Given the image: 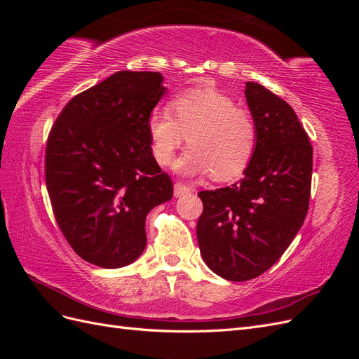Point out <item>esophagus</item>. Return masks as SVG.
I'll return each mask as SVG.
<instances>
[{"label":"esophagus","instance_id":"1","mask_svg":"<svg viewBox=\"0 0 359 359\" xmlns=\"http://www.w3.org/2000/svg\"><path fill=\"white\" fill-rule=\"evenodd\" d=\"M190 191H191V189L184 186V184H181V182H175V186H173V194H175V198H181V196H184V194H187Z\"/></svg>","mask_w":359,"mask_h":359}]
</instances>
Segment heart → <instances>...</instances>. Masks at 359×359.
<instances>
[{
	"instance_id": "1",
	"label": "heart",
	"mask_w": 359,
	"mask_h": 359,
	"mask_svg": "<svg viewBox=\"0 0 359 359\" xmlns=\"http://www.w3.org/2000/svg\"><path fill=\"white\" fill-rule=\"evenodd\" d=\"M168 109L148 118L151 151L158 165L168 166L189 139L190 147L175 163L186 177L211 173L220 181L241 177L253 158L256 127L247 111L217 90H189L173 97Z\"/></svg>"
}]
</instances>
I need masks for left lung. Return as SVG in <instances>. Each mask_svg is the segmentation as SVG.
I'll use <instances>...</instances> for the list:
<instances>
[{"mask_svg":"<svg viewBox=\"0 0 359 359\" xmlns=\"http://www.w3.org/2000/svg\"><path fill=\"white\" fill-rule=\"evenodd\" d=\"M256 148L244 178L199 193L198 243L208 268L229 281L252 280L273 266L309 211L313 148L295 111L256 82L245 83Z\"/></svg>","mask_w":359,"mask_h":359,"instance_id":"8db88e82","label":"left lung"}]
</instances>
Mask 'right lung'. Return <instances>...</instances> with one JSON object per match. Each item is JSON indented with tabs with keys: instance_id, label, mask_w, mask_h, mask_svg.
Returning a JSON list of instances; mask_svg holds the SVG:
<instances>
[{
	"instance_id": "add662e5",
	"label": "right lung",
	"mask_w": 359,
	"mask_h": 359,
	"mask_svg": "<svg viewBox=\"0 0 359 359\" xmlns=\"http://www.w3.org/2000/svg\"><path fill=\"white\" fill-rule=\"evenodd\" d=\"M166 94L158 72H116L66 104L46 145V187L67 243L114 269L147 247L145 220L173 186L151 151L148 118Z\"/></svg>"
}]
</instances>
